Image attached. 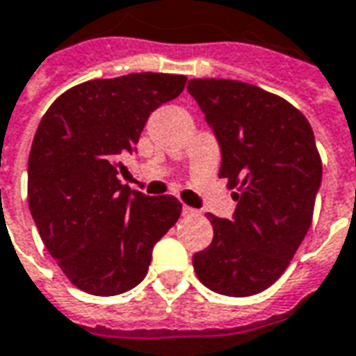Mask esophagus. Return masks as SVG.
<instances>
[{
    "label": "esophagus",
    "mask_w": 356,
    "mask_h": 356,
    "mask_svg": "<svg viewBox=\"0 0 356 356\" xmlns=\"http://www.w3.org/2000/svg\"><path fill=\"white\" fill-rule=\"evenodd\" d=\"M200 213L198 209L191 208V206H183V217H196Z\"/></svg>",
    "instance_id": "34e87169"
}]
</instances>
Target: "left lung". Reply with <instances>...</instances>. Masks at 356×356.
Instances as JSON below:
<instances>
[{"instance_id":"obj_1","label":"left lung","mask_w":356,"mask_h":356,"mask_svg":"<svg viewBox=\"0 0 356 356\" xmlns=\"http://www.w3.org/2000/svg\"><path fill=\"white\" fill-rule=\"evenodd\" d=\"M221 147L219 177L234 188L232 219L208 213L213 240L193 255L209 290L246 298L290 265L313 221L322 179L313 127L293 104L236 80L188 81Z\"/></svg>"}]
</instances>
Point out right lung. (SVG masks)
Here are the masks:
<instances>
[{
  "instance_id": "right-lung-1",
  "label": "right lung",
  "mask_w": 356,
  "mask_h": 356,
  "mask_svg": "<svg viewBox=\"0 0 356 356\" xmlns=\"http://www.w3.org/2000/svg\"><path fill=\"white\" fill-rule=\"evenodd\" d=\"M179 74L83 81L43 114L28 158V206L66 278L118 296L147 276L152 248L181 216L175 196H147L118 179L150 112L185 89Z\"/></svg>"
}]
</instances>
